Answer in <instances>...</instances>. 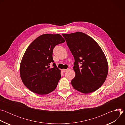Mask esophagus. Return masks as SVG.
Returning <instances> with one entry per match:
<instances>
[{
  "instance_id": "esophagus-1",
  "label": "esophagus",
  "mask_w": 125,
  "mask_h": 125,
  "mask_svg": "<svg viewBox=\"0 0 125 125\" xmlns=\"http://www.w3.org/2000/svg\"><path fill=\"white\" fill-rule=\"evenodd\" d=\"M62 71L63 72H66L68 71V69H62Z\"/></svg>"
}]
</instances>
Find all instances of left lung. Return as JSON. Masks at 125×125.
Returning <instances> with one entry per match:
<instances>
[{
  "label": "left lung",
  "mask_w": 125,
  "mask_h": 125,
  "mask_svg": "<svg viewBox=\"0 0 125 125\" xmlns=\"http://www.w3.org/2000/svg\"><path fill=\"white\" fill-rule=\"evenodd\" d=\"M62 35L75 59L73 87L85 94L96 91L108 74V62L102 49L92 38L82 32Z\"/></svg>",
  "instance_id": "obj_1"
}]
</instances>
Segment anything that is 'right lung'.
<instances>
[{"label":"right lung","mask_w":125,"mask_h":125,"mask_svg":"<svg viewBox=\"0 0 125 125\" xmlns=\"http://www.w3.org/2000/svg\"><path fill=\"white\" fill-rule=\"evenodd\" d=\"M65 42L59 34H43L34 40L26 49L20 66V74L24 85L31 92L40 95L48 94L56 88L61 71L53 62L52 52L57 44Z\"/></svg>","instance_id":"right-lung-1"}]
</instances>
